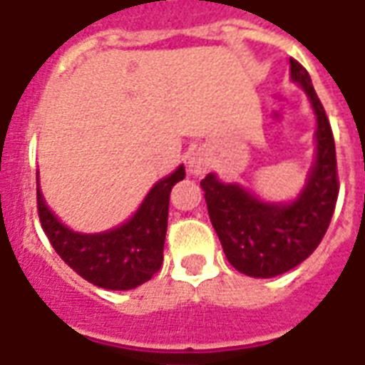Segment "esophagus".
<instances>
[{
  "label": "esophagus",
  "mask_w": 365,
  "mask_h": 365,
  "mask_svg": "<svg viewBox=\"0 0 365 365\" xmlns=\"http://www.w3.org/2000/svg\"><path fill=\"white\" fill-rule=\"evenodd\" d=\"M187 164H190V172L193 175L205 174V172H207V166H209L203 156L197 155V153H195V155L190 156V160H187Z\"/></svg>",
  "instance_id": "esophagus-1"
}]
</instances>
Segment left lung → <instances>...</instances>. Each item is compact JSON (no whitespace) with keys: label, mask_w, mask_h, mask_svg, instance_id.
<instances>
[{"label":"left lung","mask_w":365,"mask_h":365,"mask_svg":"<svg viewBox=\"0 0 365 365\" xmlns=\"http://www.w3.org/2000/svg\"><path fill=\"white\" fill-rule=\"evenodd\" d=\"M290 75L299 83L317 118L315 162L304 190L292 203H265L215 174L201 182L210 222L230 265L255 279H271L298 267L317 250L339 197L336 153L331 123L306 67L290 58Z\"/></svg>","instance_id":"1"}]
</instances>
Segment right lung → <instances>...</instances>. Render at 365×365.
<instances>
[{
  "label": "right lung",
  "instance_id": "right-lung-1",
  "mask_svg": "<svg viewBox=\"0 0 365 365\" xmlns=\"http://www.w3.org/2000/svg\"><path fill=\"white\" fill-rule=\"evenodd\" d=\"M185 178V168L156 182L128 222L102 234H79L59 222L36 185L38 217L59 257L79 277L106 290H131L153 279L164 259L170 191ZM38 182V180H36Z\"/></svg>",
  "mask_w": 365,
  "mask_h": 365
}]
</instances>
